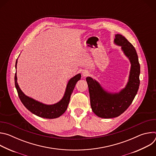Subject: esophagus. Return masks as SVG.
<instances>
[{
    "label": "esophagus",
    "instance_id": "1",
    "mask_svg": "<svg viewBox=\"0 0 156 156\" xmlns=\"http://www.w3.org/2000/svg\"><path fill=\"white\" fill-rule=\"evenodd\" d=\"M89 75H90V72H89L87 70H83L82 75L83 77H86Z\"/></svg>",
    "mask_w": 156,
    "mask_h": 156
}]
</instances>
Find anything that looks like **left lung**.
I'll use <instances>...</instances> for the list:
<instances>
[{"label":"left lung","mask_w":156,"mask_h":156,"mask_svg":"<svg viewBox=\"0 0 156 156\" xmlns=\"http://www.w3.org/2000/svg\"><path fill=\"white\" fill-rule=\"evenodd\" d=\"M115 36L114 44L121 47L131 64L125 87L117 93L110 92L96 80L90 76L86 78L91 108L97 116L104 119L115 118L123 114L136 96L140 83V65L135 48L122 35L117 34Z\"/></svg>","instance_id":"8db88e82"}]
</instances>
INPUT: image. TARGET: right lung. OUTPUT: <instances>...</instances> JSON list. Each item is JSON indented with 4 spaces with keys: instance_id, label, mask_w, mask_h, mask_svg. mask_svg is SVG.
I'll return each mask as SVG.
<instances>
[{
    "instance_id": "obj_1",
    "label": "right lung",
    "mask_w": 156,
    "mask_h": 156,
    "mask_svg": "<svg viewBox=\"0 0 156 156\" xmlns=\"http://www.w3.org/2000/svg\"><path fill=\"white\" fill-rule=\"evenodd\" d=\"M17 60H16L15 63L16 69L18 62ZM81 74L78 73L69 80L67 84H66L63 98L58 102L54 104H44L25 95L24 93L21 90L18 84L16 72L15 75V84L20 99L29 111L39 117L52 119L59 117L66 111L70 102L72 93L77 81L81 79Z\"/></svg>"
}]
</instances>
